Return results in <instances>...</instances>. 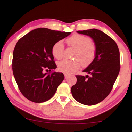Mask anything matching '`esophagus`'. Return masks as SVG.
Returning <instances> with one entry per match:
<instances>
[{
    "label": "esophagus",
    "instance_id": "1",
    "mask_svg": "<svg viewBox=\"0 0 132 132\" xmlns=\"http://www.w3.org/2000/svg\"><path fill=\"white\" fill-rule=\"evenodd\" d=\"M64 78H65V79H68V77H69V75L66 74V73H64Z\"/></svg>",
    "mask_w": 132,
    "mask_h": 132
}]
</instances>
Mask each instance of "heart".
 <instances>
[{
    "label": "heart",
    "mask_w": 132,
    "mask_h": 132,
    "mask_svg": "<svg viewBox=\"0 0 132 132\" xmlns=\"http://www.w3.org/2000/svg\"><path fill=\"white\" fill-rule=\"evenodd\" d=\"M69 46L76 49L75 53V60L63 59L57 63V68L61 72L70 74L76 71L82 66L87 67L93 62L96 55V47L91 42L90 37L76 34L66 39ZM64 46L62 41L53 44L52 53L54 57L61 59L63 57Z\"/></svg>",
    "instance_id": "1"
}]
</instances>
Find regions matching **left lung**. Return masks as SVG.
Wrapping results in <instances>:
<instances>
[{"label": "left lung", "mask_w": 132, "mask_h": 132, "mask_svg": "<svg viewBox=\"0 0 132 132\" xmlns=\"http://www.w3.org/2000/svg\"><path fill=\"white\" fill-rule=\"evenodd\" d=\"M92 38L96 46L93 62L83 70L90 75H76L77 82L71 87L73 98L80 103L94 105L108 96L120 71L119 48L113 39L97 29L77 31Z\"/></svg>", "instance_id": "8db88e82"}]
</instances>
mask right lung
<instances>
[{
    "label": "right lung",
    "mask_w": 132,
    "mask_h": 132,
    "mask_svg": "<svg viewBox=\"0 0 132 132\" xmlns=\"http://www.w3.org/2000/svg\"><path fill=\"white\" fill-rule=\"evenodd\" d=\"M70 33L39 28L17 41L13 54V73L19 90L27 99L41 103L54 95L64 76L53 71L57 66L52 48Z\"/></svg>",
    "instance_id": "right-lung-1"
}]
</instances>
